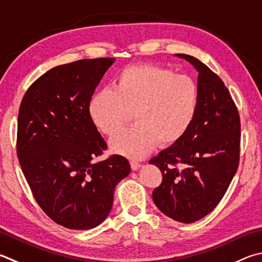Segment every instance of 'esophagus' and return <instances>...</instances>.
<instances>
[{
    "mask_svg": "<svg viewBox=\"0 0 262 262\" xmlns=\"http://www.w3.org/2000/svg\"><path fill=\"white\" fill-rule=\"evenodd\" d=\"M130 166L133 170H137L141 167V164L137 160H130Z\"/></svg>",
    "mask_w": 262,
    "mask_h": 262,
    "instance_id": "34e87169",
    "label": "esophagus"
}]
</instances>
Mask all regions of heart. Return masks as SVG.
Here are the masks:
<instances>
[{"mask_svg":"<svg viewBox=\"0 0 262 262\" xmlns=\"http://www.w3.org/2000/svg\"><path fill=\"white\" fill-rule=\"evenodd\" d=\"M196 82L183 74L154 64L122 69L112 90L90 98L88 112L97 129L111 136L135 119V125L110 141L111 150L128 158H142L159 144L169 146L189 130L198 107Z\"/></svg>","mask_w":262,"mask_h":262,"instance_id":"b5f03b06","label":"heart"}]
</instances>
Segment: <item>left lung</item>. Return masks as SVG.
<instances>
[{
  "mask_svg": "<svg viewBox=\"0 0 262 262\" xmlns=\"http://www.w3.org/2000/svg\"><path fill=\"white\" fill-rule=\"evenodd\" d=\"M178 56L199 73L198 107L182 139L150 159L163 174L152 199L165 215L192 223L216 207L236 174L241 119L222 80L194 57Z\"/></svg>",
  "mask_w": 262,
  "mask_h": 262,
  "instance_id": "obj_1",
  "label": "left lung"
}]
</instances>
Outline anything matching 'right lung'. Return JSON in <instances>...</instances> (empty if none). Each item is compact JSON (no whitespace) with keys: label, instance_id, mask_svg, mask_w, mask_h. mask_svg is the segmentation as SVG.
Masks as SVG:
<instances>
[{"label":"right lung","instance_id":"1","mask_svg":"<svg viewBox=\"0 0 262 262\" xmlns=\"http://www.w3.org/2000/svg\"><path fill=\"white\" fill-rule=\"evenodd\" d=\"M115 58L81 59L33 82L18 113L17 156L36 203L51 220L85 230L105 220L116 185L130 172L120 155L95 164L107 149L88 112Z\"/></svg>","mask_w":262,"mask_h":262}]
</instances>
